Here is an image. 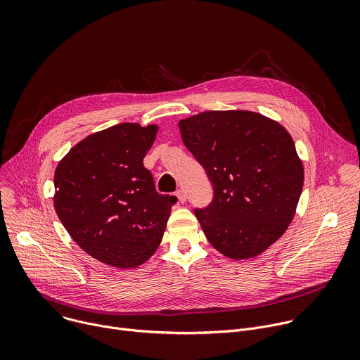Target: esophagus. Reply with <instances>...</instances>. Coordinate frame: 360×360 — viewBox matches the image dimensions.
Wrapping results in <instances>:
<instances>
[{
	"instance_id": "34e87169",
	"label": "esophagus",
	"mask_w": 360,
	"mask_h": 360,
	"mask_svg": "<svg viewBox=\"0 0 360 360\" xmlns=\"http://www.w3.org/2000/svg\"><path fill=\"white\" fill-rule=\"evenodd\" d=\"M176 196H178L179 202H182V203L186 200V193H185L184 189H178V191H176Z\"/></svg>"
}]
</instances>
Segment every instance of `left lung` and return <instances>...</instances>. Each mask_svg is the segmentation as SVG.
Instances as JSON below:
<instances>
[{
  "mask_svg": "<svg viewBox=\"0 0 360 360\" xmlns=\"http://www.w3.org/2000/svg\"><path fill=\"white\" fill-rule=\"evenodd\" d=\"M181 136L214 188L196 208L205 236L232 259H248L278 240L292 222L303 165L289 132L250 111H207L179 121Z\"/></svg>",
  "mask_w": 360,
  "mask_h": 360,
  "instance_id": "1",
  "label": "left lung"
}]
</instances>
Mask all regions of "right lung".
<instances>
[{"label": "right lung", "instance_id": "add662e5", "mask_svg": "<svg viewBox=\"0 0 360 360\" xmlns=\"http://www.w3.org/2000/svg\"><path fill=\"white\" fill-rule=\"evenodd\" d=\"M158 127L118 124L78 142L56 169L54 207L71 238L99 262L136 268L157 250L178 198L161 195L146 150Z\"/></svg>", "mask_w": 360, "mask_h": 360}]
</instances>
